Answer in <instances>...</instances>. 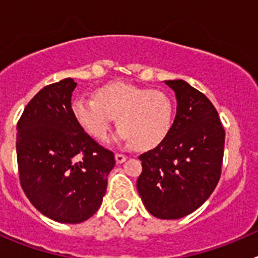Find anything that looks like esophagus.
Masks as SVG:
<instances>
[{
	"instance_id": "esophagus-1",
	"label": "esophagus",
	"mask_w": 258,
	"mask_h": 258,
	"mask_svg": "<svg viewBox=\"0 0 258 258\" xmlns=\"http://www.w3.org/2000/svg\"><path fill=\"white\" fill-rule=\"evenodd\" d=\"M115 160L117 164H122L125 160H126V156L122 154H116L115 155Z\"/></svg>"
}]
</instances>
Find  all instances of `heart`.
Masks as SVG:
<instances>
[{
  "label": "heart",
  "mask_w": 258,
  "mask_h": 258,
  "mask_svg": "<svg viewBox=\"0 0 258 258\" xmlns=\"http://www.w3.org/2000/svg\"><path fill=\"white\" fill-rule=\"evenodd\" d=\"M72 113L77 124L95 140H104L117 117L120 129L116 138L132 142L137 150H150L169 134L174 106L161 90L116 81L101 86L95 98L77 95L72 101Z\"/></svg>",
  "instance_id": "b5f03b06"
}]
</instances>
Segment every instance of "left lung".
<instances>
[{"label":"left lung","mask_w":258,"mask_h":258,"mask_svg":"<svg viewBox=\"0 0 258 258\" xmlns=\"http://www.w3.org/2000/svg\"><path fill=\"white\" fill-rule=\"evenodd\" d=\"M164 83L174 92L177 113L165 141L140 156L137 190L152 216L178 220L203 206L217 186L225 131L203 93L183 80Z\"/></svg>","instance_id":"8db88e82"}]
</instances>
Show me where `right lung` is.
<instances>
[{
  "label": "right lung",
  "instance_id": "add662e5",
  "mask_svg": "<svg viewBox=\"0 0 258 258\" xmlns=\"http://www.w3.org/2000/svg\"><path fill=\"white\" fill-rule=\"evenodd\" d=\"M68 77L32 98L17 126V156L24 194L36 209L60 223H80L99 209L113 152L77 124Z\"/></svg>",
  "mask_w": 258,
  "mask_h": 258
}]
</instances>
